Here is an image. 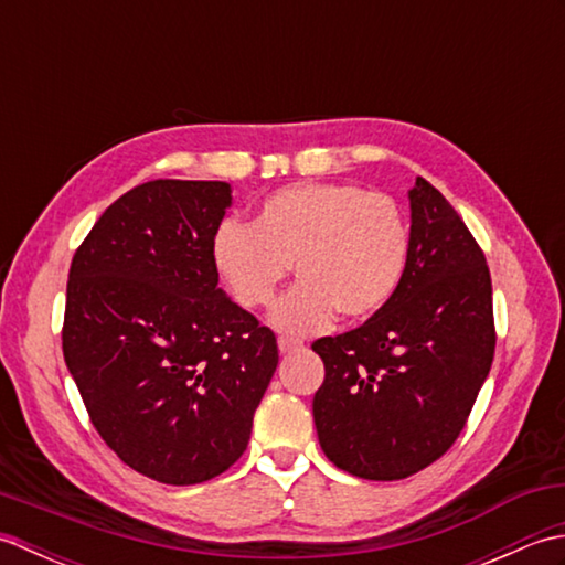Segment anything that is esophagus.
<instances>
[{
  "label": "esophagus",
  "instance_id": "34e87169",
  "mask_svg": "<svg viewBox=\"0 0 565 565\" xmlns=\"http://www.w3.org/2000/svg\"><path fill=\"white\" fill-rule=\"evenodd\" d=\"M276 344H279V352H281V354H289V352L303 350V342H301V340H296V338H286V334H281V338L276 340Z\"/></svg>",
  "mask_w": 565,
  "mask_h": 565
}]
</instances>
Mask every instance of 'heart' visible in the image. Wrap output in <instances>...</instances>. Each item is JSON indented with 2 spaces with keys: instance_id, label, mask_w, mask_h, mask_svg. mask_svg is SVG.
Returning <instances> with one entry per match:
<instances>
[{
  "instance_id": "1",
  "label": "heart",
  "mask_w": 565,
  "mask_h": 565,
  "mask_svg": "<svg viewBox=\"0 0 565 565\" xmlns=\"http://www.w3.org/2000/svg\"><path fill=\"white\" fill-rule=\"evenodd\" d=\"M411 257V225L398 201L354 184L303 182L262 201L252 225L225 221L211 259L227 294L245 310L274 301L291 274L301 284L274 308L286 332H316L334 316H376L398 291Z\"/></svg>"
}]
</instances>
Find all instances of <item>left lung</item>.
<instances>
[{"instance_id": "1", "label": "left lung", "mask_w": 565, "mask_h": 565, "mask_svg": "<svg viewBox=\"0 0 565 565\" xmlns=\"http://www.w3.org/2000/svg\"><path fill=\"white\" fill-rule=\"evenodd\" d=\"M398 291L359 326L313 342L320 447L342 471L401 481L449 451L495 354L486 255L451 203L417 177Z\"/></svg>"}]
</instances>
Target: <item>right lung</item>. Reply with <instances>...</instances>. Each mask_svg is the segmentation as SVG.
Listing matches in <instances>:
<instances>
[{
	"instance_id": "add662e5",
	"label": "right lung",
	"mask_w": 565,
	"mask_h": 565,
	"mask_svg": "<svg viewBox=\"0 0 565 565\" xmlns=\"http://www.w3.org/2000/svg\"><path fill=\"white\" fill-rule=\"evenodd\" d=\"M231 184L152 179L116 199L70 264L63 354L118 459L167 486L227 471L279 364L218 289L211 243Z\"/></svg>"
}]
</instances>
